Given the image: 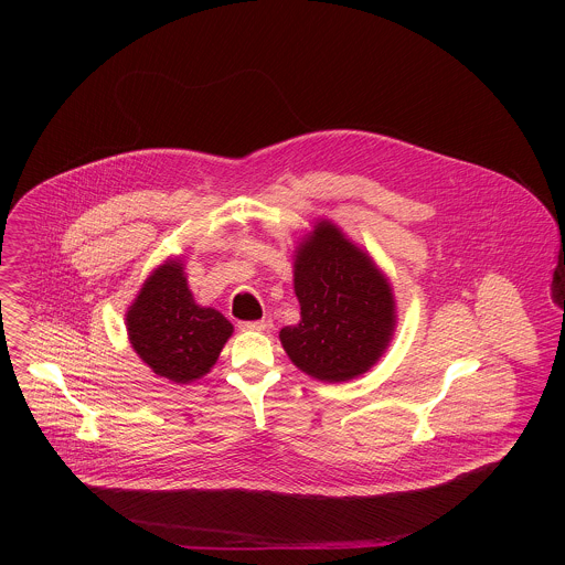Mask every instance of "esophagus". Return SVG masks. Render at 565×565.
I'll list each match as a JSON object with an SVG mask.
<instances>
[{"mask_svg":"<svg viewBox=\"0 0 565 565\" xmlns=\"http://www.w3.org/2000/svg\"><path fill=\"white\" fill-rule=\"evenodd\" d=\"M239 328L245 330V332H260V330H265V322H263V320H256V322H242L239 323Z\"/></svg>","mask_w":565,"mask_h":565,"instance_id":"34e87169","label":"esophagus"}]
</instances>
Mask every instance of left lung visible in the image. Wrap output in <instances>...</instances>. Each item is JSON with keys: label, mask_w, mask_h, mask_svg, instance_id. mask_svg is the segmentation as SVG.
Here are the masks:
<instances>
[{"label": "left lung", "mask_w": 565, "mask_h": 565, "mask_svg": "<svg viewBox=\"0 0 565 565\" xmlns=\"http://www.w3.org/2000/svg\"><path fill=\"white\" fill-rule=\"evenodd\" d=\"M300 322L280 330L291 363L323 383L374 367L396 330V298L374 258L337 224L318 220L294 252Z\"/></svg>", "instance_id": "1"}]
</instances>
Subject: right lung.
I'll use <instances>...</instances> for the list:
<instances>
[{"instance_id": "right-lung-1", "label": "right lung", "mask_w": 565, "mask_h": 565, "mask_svg": "<svg viewBox=\"0 0 565 565\" xmlns=\"http://www.w3.org/2000/svg\"><path fill=\"white\" fill-rule=\"evenodd\" d=\"M128 341L161 379L189 385L211 372L233 334L217 309L195 302L180 256L162 260L126 311Z\"/></svg>"}]
</instances>
